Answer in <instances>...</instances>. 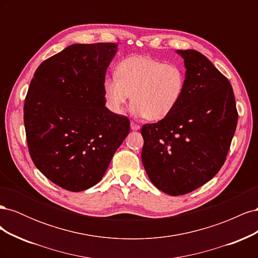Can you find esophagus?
<instances>
[{"instance_id": "1", "label": "esophagus", "mask_w": 258, "mask_h": 258, "mask_svg": "<svg viewBox=\"0 0 258 258\" xmlns=\"http://www.w3.org/2000/svg\"><path fill=\"white\" fill-rule=\"evenodd\" d=\"M130 127H131V129L132 130H139L140 129V126L138 123H136V122H134V121H131L130 122Z\"/></svg>"}]
</instances>
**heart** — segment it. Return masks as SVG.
I'll return each instance as SVG.
<instances>
[{
	"mask_svg": "<svg viewBox=\"0 0 258 258\" xmlns=\"http://www.w3.org/2000/svg\"><path fill=\"white\" fill-rule=\"evenodd\" d=\"M186 83V70L181 64L132 56L120 62L116 75L104 81L103 96L107 108L114 114H122L131 98L135 115L159 120L181 102Z\"/></svg>",
	"mask_w": 258,
	"mask_h": 258,
	"instance_id": "heart-1",
	"label": "heart"
}]
</instances>
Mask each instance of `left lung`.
I'll list each match as a JSON object with an SVG mask.
<instances>
[{"label": "left lung", "instance_id": "obj_1", "mask_svg": "<svg viewBox=\"0 0 258 258\" xmlns=\"http://www.w3.org/2000/svg\"><path fill=\"white\" fill-rule=\"evenodd\" d=\"M176 52L186 68L184 96L172 113L141 130L146 173L171 196L199 188L220 171L238 122L227 77L197 50Z\"/></svg>", "mask_w": 258, "mask_h": 258}]
</instances>
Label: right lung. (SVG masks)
<instances>
[{
	"mask_svg": "<svg viewBox=\"0 0 258 258\" xmlns=\"http://www.w3.org/2000/svg\"><path fill=\"white\" fill-rule=\"evenodd\" d=\"M115 43L73 44L34 73L23 106L29 153L56 185L82 191L103 177L129 134L126 116L105 107L103 83Z\"/></svg>",
	"mask_w": 258,
	"mask_h": 258,
	"instance_id": "obj_1",
	"label": "right lung"
}]
</instances>
